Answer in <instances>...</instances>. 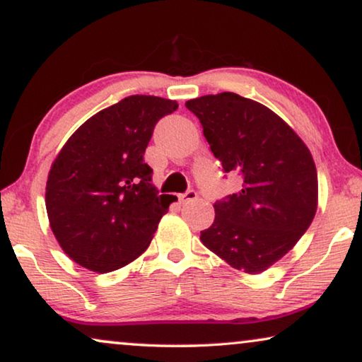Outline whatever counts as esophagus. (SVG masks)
I'll return each instance as SVG.
<instances>
[{
	"label": "esophagus",
	"mask_w": 362,
	"mask_h": 362,
	"mask_svg": "<svg viewBox=\"0 0 362 362\" xmlns=\"http://www.w3.org/2000/svg\"><path fill=\"white\" fill-rule=\"evenodd\" d=\"M198 198V193L195 190H188L185 193H182V195H179V199L182 203H190V202H195V199Z\"/></svg>",
	"instance_id": "obj_1"
}]
</instances>
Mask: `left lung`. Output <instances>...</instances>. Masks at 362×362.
Masks as SVG:
<instances>
[{
  "instance_id": "left-lung-1",
  "label": "left lung",
  "mask_w": 362,
  "mask_h": 362,
  "mask_svg": "<svg viewBox=\"0 0 362 362\" xmlns=\"http://www.w3.org/2000/svg\"><path fill=\"white\" fill-rule=\"evenodd\" d=\"M203 127L211 153L242 188L214 203L216 218L199 239L230 267L257 274L283 258L314 219L317 169L288 123L234 93L185 102Z\"/></svg>"
}]
</instances>
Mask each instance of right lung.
<instances>
[{
  "instance_id": "obj_1",
  "label": "right lung",
  "mask_w": 362,
  "mask_h": 362,
  "mask_svg": "<svg viewBox=\"0 0 362 362\" xmlns=\"http://www.w3.org/2000/svg\"><path fill=\"white\" fill-rule=\"evenodd\" d=\"M175 100L129 95L84 122L68 139L47 180L50 228L78 265L109 273L148 249L169 209L159 195L144 151Z\"/></svg>"
}]
</instances>
